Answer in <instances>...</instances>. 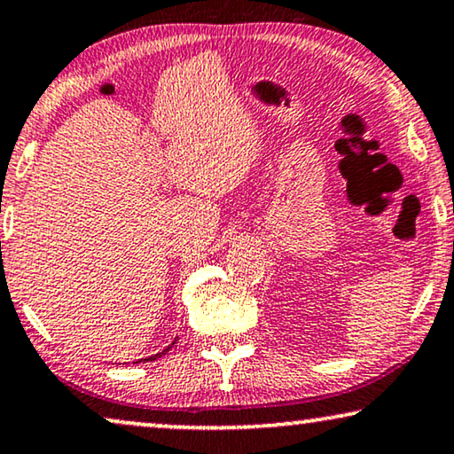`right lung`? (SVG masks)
I'll use <instances>...</instances> for the list:
<instances>
[{
    "label": "right lung",
    "mask_w": 454,
    "mask_h": 454,
    "mask_svg": "<svg viewBox=\"0 0 454 454\" xmlns=\"http://www.w3.org/2000/svg\"><path fill=\"white\" fill-rule=\"evenodd\" d=\"M175 341H176V340H175ZM175 341H172V343H175ZM172 343H170V348H172ZM170 348H166V349H164V352H168V349H170ZM164 352H162V354H164ZM162 354H156V356H150V357H145V360H144V362H150V360H156V357H160V356H162Z\"/></svg>",
    "instance_id": "1"
}]
</instances>
